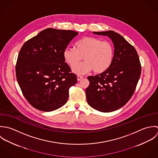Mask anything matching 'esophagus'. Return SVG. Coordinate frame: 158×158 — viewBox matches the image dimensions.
<instances>
[{
    "mask_svg": "<svg viewBox=\"0 0 158 158\" xmlns=\"http://www.w3.org/2000/svg\"><path fill=\"white\" fill-rule=\"evenodd\" d=\"M77 81H81L82 79H83L84 77L82 76H77Z\"/></svg>",
    "mask_w": 158,
    "mask_h": 158,
    "instance_id": "esophagus-1",
    "label": "esophagus"
}]
</instances>
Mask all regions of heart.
<instances>
[{
	"label": "heart",
	"mask_w": 158,
	"mask_h": 158,
	"mask_svg": "<svg viewBox=\"0 0 158 158\" xmlns=\"http://www.w3.org/2000/svg\"><path fill=\"white\" fill-rule=\"evenodd\" d=\"M63 55L64 60L71 67L75 66L83 57L84 63L73 68L76 74H85L92 70L95 73H101L112 63L114 48L109 41L94 37H84L76 43L75 49H65Z\"/></svg>",
	"instance_id": "obj_1"
}]
</instances>
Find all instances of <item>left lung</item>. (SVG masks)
<instances>
[{
	"label": "left lung",
	"mask_w": 158,
	"mask_h": 158,
	"mask_svg": "<svg viewBox=\"0 0 158 158\" xmlns=\"http://www.w3.org/2000/svg\"><path fill=\"white\" fill-rule=\"evenodd\" d=\"M107 36L114 46V56L110 66L104 72L87 78L88 104L102 112H110L125 105L134 94L141 74L139 56L133 46L119 33L109 31L93 32Z\"/></svg>",
	"instance_id": "1"
}]
</instances>
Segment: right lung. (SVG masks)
I'll return each instance as SVG.
<instances>
[{"label": "right lung", "mask_w": 158, "mask_h": 158, "mask_svg": "<svg viewBox=\"0 0 158 158\" xmlns=\"http://www.w3.org/2000/svg\"><path fill=\"white\" fill-rule=\"evenodd\" d=\"M77 35L73 31L48 28L22 46L16 65V78L33 107L51 112L67 102L69 89L77 83V76L64 62L63 51Z\"/></svg>", "instance_id": "right-lung-1"}]
</instances>
